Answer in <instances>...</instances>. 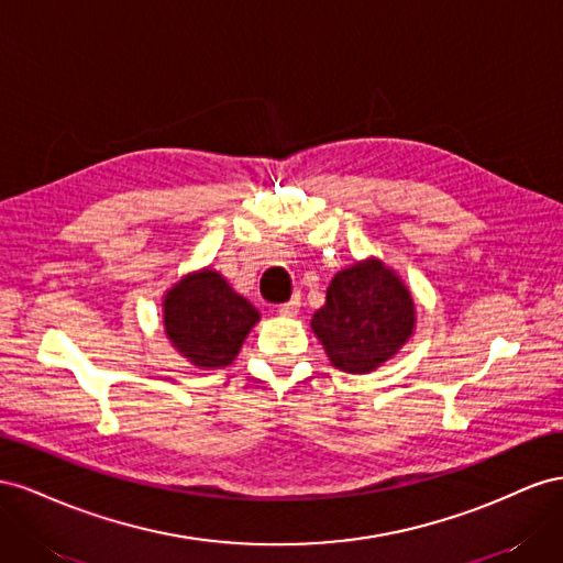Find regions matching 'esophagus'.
<instances>
[{
	"label": "esophagus",
	"mask_w": 563,
	"mask_h": 563,
	"mask_svg": "<svg viewBox=\"0 0 563 563\" xmlns=\"http://www.w3.org/2000/svg\"><path fill=\"white\" fill-rule=\"evenodd\" d=\"M299 307H301V297H299V295H295L290 301L280 303V307H278V313H280V316H287V318H292V316H297V313H299Z\"/></svg>",
	"instance_id": "1"
}]
</instances>
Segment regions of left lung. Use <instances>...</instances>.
Wrapping results in <instances>:
<instances>
[{"mask_svg": "<svg viewBox=\"0 0 563 563\" xmlns=\"http://www.w3.org/2000/svg\"><path fill=\"white\" fill-rule=\"evenodd\" d=\"M415 325L410 287L377 256L336 273L325 307L311 318L328 361L349 375H367L391 361L412 340Z\"/></svg>", "mask_w": 563, "mask_h": 563, "instance_id": "1", "label": "left lung"}]
</instances>
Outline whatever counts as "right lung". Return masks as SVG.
Returning a JSON list of instances; mask_svg holds the SVG:
<instances>
[{"label": "right lung", "mask_w": 563, "mask_h": 563, "mask_svg": "<svg viewBox=\"0 0 563 563\" xmlns=\"http://www.w3.org/2000/svg\"><path fill=\"white\" fill-rule=\"evenodd\" d=\"M262 313L212 266L176 280L163 297V325L174 351L200 371L235 361Z\"/></svg>", "instance_id": "right-lung-1"}]
</instances>
